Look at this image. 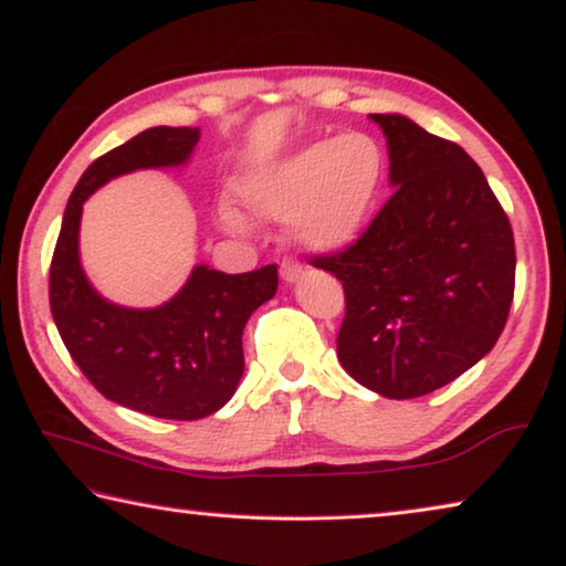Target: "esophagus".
Returning <instances> with one entry per match:
<instances>
[{"label": "esophagus", "instance_id": "esophagus-1", "mask_svg": "<svg viewBox=\"0 0 566 566\" xmlns=\"http://www.w3.org/2000/svg\"><path fill=\"white\" fill-rule=\"evenodd\" d=\"M280 274H282L284 282H297L300 274H302V264H297V261H292V259H284Z\"/></svg>", "mask_w": 566, "mask_h": 566}]
</instances>
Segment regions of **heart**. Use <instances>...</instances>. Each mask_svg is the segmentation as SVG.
I'll return each mask as SVG.
<instances>
[{"label":"heart","instance_id":"1","mask_svg":"<svg viewBox=\"0 0 566 566\" xmlns=\"http://www.w3.org/2000/svg\"><path fill=\"white\" fill-rule=\"evenodd\" d=\"M386 177V157L374 137L360 132L319 139L261 167L239 182V200L256 218H286L294 243L310 251L350 247L370 221ZM223 223L241 218L226 210Z\"/></svg>","mask_w":566,"mask_h":566}]
</instances>
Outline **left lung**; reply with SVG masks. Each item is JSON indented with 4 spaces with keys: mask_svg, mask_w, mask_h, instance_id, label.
Returning <instances> with one entry per match:
<instances>
[{
    "mask_svg": "<svg viewBox=\"0 0 566 566\" xmlns=\"http://www.w3.org/2000/svg\"><path fill=\"white\" fill-rule=\"evenodd\" d=\"M370 119L386 134L396 190L356 243L312 266L343 282V368L386 399H417L491 353L513 302L516 247L465 149L407 116Z\"/></svg>",
    "mask_w": 566,
    "mask_h": 566,
    "instance_id": "left-lung-1",
    "label": "left lung"
}]
</instances>
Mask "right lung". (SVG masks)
I'll return each mask as SVG.
<instances>
[{
	"mask_svg": "<svg viewBox=\"0 0 566 566\" xmlns=\"http://www.w3.org/2000/svg\"><path fill=\"white\" fill-rule=\"evenodd\" d=\"M198 139L190 126H155L94 159L67 200L50 261V312L83 376L126 409L177 421L213 415L233 396L243 374V327L274 297L276 264L247 274L196 266L163 307L129 310L101 297L86 280L78 229L83 202L101 185L188 163Z\"/></svg>",
	"mask_w": 566,
	"mask_h": 566,
	"instance_id": "add662e5",
	"label": "right lung"
}]
</instances>
